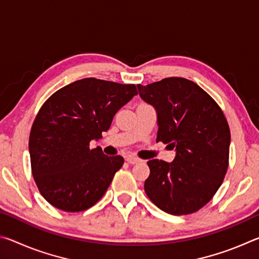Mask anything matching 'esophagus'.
<instances>
[{
	"label": "esophagus",
	"mask_w": 259,
	"mask_h": 259,
	"mask_svg": "<svg viewBox=\"0 0 259 259\" xmlns=\"http://www.w3.org/2000/svg\"><path fill=\"white\" fill-rule=\"evenodd\" d=\"M126 162L130 164H136L138 163V162H140V160L138 159V157H135V156H128L126 157Z\"/></svg>",
	"instance_id": "34e87169"
}]
</instances>
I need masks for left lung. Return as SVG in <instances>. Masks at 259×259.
Listing matches in <instances>:
<instances>
[{
	"label": "left lung",
	"instance_id": "obj_1",
	"mask_svg": "<svg viewBox=\"0 0 259 259\" xmlns=\"http://www.w3.org/2000/svg\"><path fill=\"white\" fill-rule=\"evenodd\" d=\"M144 102L156 111V142L176 151L172 162H147L145 192L171 214L198 211L212 199L229 166L231 133L224 113L203 89L187 78L168 77L138 84Z\"/></svg>",
	"mask_w": 259,
	"mask_h": 259
}]
</instances>
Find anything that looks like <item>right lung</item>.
<instances>
[{"label": "right lung", "instance_id": "obj_1", "mask_svg": "<svg viewBox=\"0 0 259 259\" xmlns=\"http://www.w3.org/2000/svg\"><path fill=\"white\" fill-rule=\"evenodd\" d=\"M135 84L82 78L61 88L43 104L29 135L32 174L48 202L68 212L83 211L103 198L120 155L90 150L119 109L137 95Z\"/></svg>", "mask_w": 259, "mask_h": 259}]
</instances>
